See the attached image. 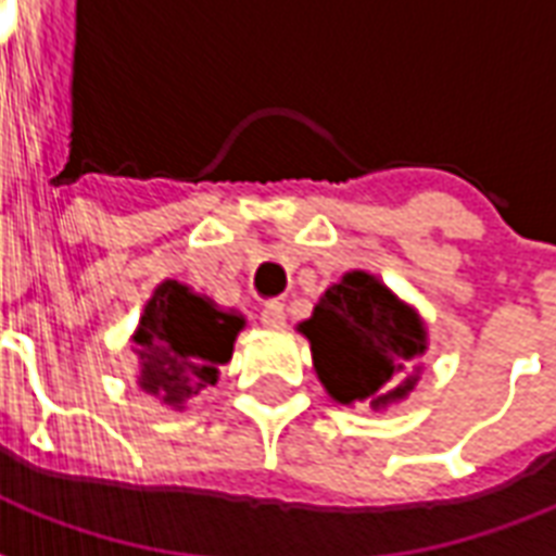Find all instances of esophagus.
Masks as SVG:
<instances>
[{"label":"esophagus","instance_id":"esophagus-1","mask_svg":"<svg viewBox=\"0 0 556 556\" xmlns=\"http://www.w3.org/2000/svg\"><path fill=\"white\" fill-rule=\"evenodd\" d=\"M258 318H262V325L265 327H274V330H279V327L286 325V306H282L279 301H267L265 306H262Z\"/></svg>","mask_w":556,"mask_h":556}]
</instances>
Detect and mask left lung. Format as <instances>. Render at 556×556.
<instances>
[{
	"mask_svg": "<svg viewBox=\"0 0 556 556\" xmlns=\"http://www.w3.org/2000/svg\"><path fill=\"white\" fill-rule=\"evenodd\" d=\"M301 333L309 339L318 381L342 405L387 408L417 384L414 363L426 351L422 321L363 270H351L325 291Z\"/></svg>",
	"mask_w": 556,
	"mask_h": 556,
	"instance_id": "1",
	"label": "left lung"
}]
</instances>
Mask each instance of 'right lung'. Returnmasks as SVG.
<instances>
[{"label": "right lung", "instance_id": "obj_1", "mask_svg": "<svg viewBox=\"0 0 556 556\" xmlns=\"http://www.w3.org/2000/svg\"><path fill=\"white\" fill-rule=\"evenodd\" d=\"M241 315L219 313L207 298L166 279L148 301L134 337L139 387L169 408H181L199 390L217 384L219 366L231 361Z\"/></svg>", "mask_w": 556, "mask_h": 556}]
</instances>
